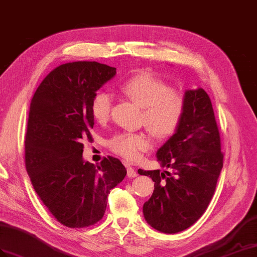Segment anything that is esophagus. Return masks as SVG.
Wrapping results in <instances>:
<instances>
[{
    "mask_svg": "<svg viewBox=\"0 0 257 257\" xmlns=\"http://www.w3.org/2000/svg\"><path fill=\"white\" fill-rule=\"evenodd\" d=\"M127 176L129 177V178H135V177L138 176V174L136 173V170L130 165H127Z\"/></svg>",
    "mask_w": 257,
    "mask_h": 257,
    "instance_id": "obj_1",
    "label": "esophagus"
}]
</instances>
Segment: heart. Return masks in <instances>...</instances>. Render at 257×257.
Listing matches in <instances>:
<instances>
[{
	"instance_id": "obj_1",
	"label": "heart",
	"mask_w": 257,
	"mask_h": 257,
	"mask_svg": "<svg viewBox=\"0 0 257 257\" xmlns=\"http://www.w3.org/2000/svg\"><path fill=\"white\" fill-rule=\"evenodd\" d=\"M123 93L142 107L141 121L156 139H167L179 129L186 113L187 97L183 92L174 88L163 79L142 72L122 85ZM113 108V95L106 91H98L91 101V114L98 122L109 119ZM114 153L127 161H137L142 152L151 147L144 134L120 133L108 142Z\"/></svg>"
}]
</instances>
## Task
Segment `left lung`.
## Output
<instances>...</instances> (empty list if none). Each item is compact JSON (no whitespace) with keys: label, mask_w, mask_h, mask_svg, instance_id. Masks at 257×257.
I'll use <instances>...</instances> for the list:
<instances>
[{"label":"left lung","mask_w":257,"mask_h":257,"mask_svg":"<svg viewBox=\"0 0 257 257\" xmlns=\"http://www.w3.org/2000/svg\"><path fill=\"white\" fill-rule=\"evenodd\" d=\"M187 107L179 129L157 151V161L173 173L142 170L154 181L143 205L144 218L164 233L191 227L205 213L223 165V153L213 105L203 89L186 92Z\"/></svg>","instance_id":"1"}]
</instances>
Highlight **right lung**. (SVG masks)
<instances>
[{
  "label": "right lung",
  "mask_w": 257,
  "mask_h": 257,
  "mask_svg": "<svg viewBox=\"0 0 257 257\" xmlns=\"http://www.w3.org/2000/svg\"><path fill=\"white\" fill-rule=\"evenodd\" d=\"M116 68L96 62L60 65L32 97L25 137V164L36 193L62 225L84 228L100 221L109 191L127 170L113 156L98 165L82 161L92 142L91 101Z\"/></svg>",
  "instance_id": "1"
}]
</instances>
